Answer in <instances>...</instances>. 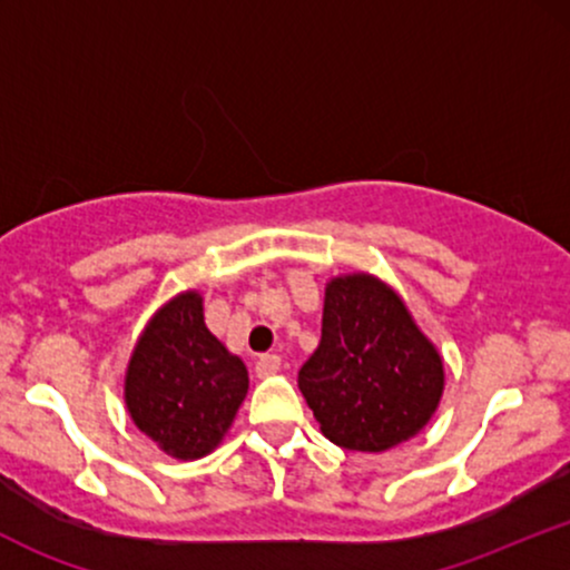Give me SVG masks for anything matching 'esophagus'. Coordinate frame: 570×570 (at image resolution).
<instances>
[{
	"label": "esophagus",
	"instance_id": "obj_1",
	"mask_svg": "<svg viewBox=\"0 0 570 570\" xmlns=\"http://www.w3.org/2000/svg\"><path fill=\"white\" fill-rule=\"evenodd\" d=\"M278 370H281L278 353H263V356L257 358V364H254V372H257V377H271V375H276Z\"/></svg>",
	"mask_w": 570,
	"mask_h": 570
}]
</instances>
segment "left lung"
Listing matches in <instances>:
<instances>
[{"label":"left lung","instance_id":"left-lung-1","mask_svg":"<svg viewBox=\"0 0 570 570\" xmlns=\"http://www.w3.org/2000/svg\"><path fill=\"white\" fill-rule=\"evenodd\" d=\"M297 383L326 440L381 453L426 426L444 370L396 292L372 276H343L326 286L322 343Z\"/></svg>","mask_w":570,"mask_h":570}]
</instances>
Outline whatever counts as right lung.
Returning a JSON list of instances; mask_svg holds the SVG:
<instances>
[{
	"instance_id": "right-lung-1",
	"label": "right lung",
	"mask_w": 570,
	"mask_h": 570,
	"mask_svg": "<svg viewBox=\"0 0 570 570\" xmlns=\"http://www.w3.org/2000/svg\"><path fill=\"white\" fill-rule=\"evenodd\" d=\"M248 391V372L203 322L195 292L168 303L130 356L126 404L134 423L168 455L214 450Z\"/></svg>"
}]
</instances>
